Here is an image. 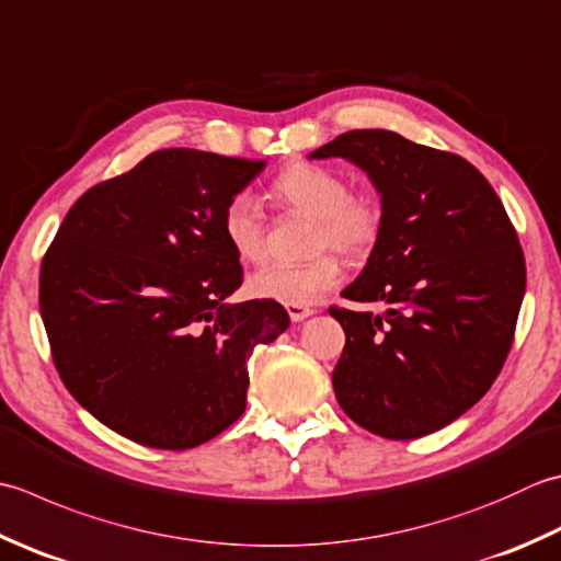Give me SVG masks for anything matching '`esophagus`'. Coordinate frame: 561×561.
<instances>
[{
	"label": "esophagus",
	"mask_w": 561,
	"mask_h": 561,
	"mask_svg": "<svg viewBox=\"0 0 561 561\" xmlns=\"http://www.w3.org/2000/svg\"><path fill=\"white\" fill-rule=\"evenodd\" d=\"M287 313L294 323H299V321H304V318L313 316V309L311 306H301V304H287Z\"/></svg>",
	"instance_id": "obj_1"
}]
</instances>
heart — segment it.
<instances>
[{
	"instance_id": "obj_1",
	"label": "heart",
	"mask_w": 561,
	"mask_h": 561,
	"mask_svg": "<svg viewBox=\"0 0 561 561\" xmlns=\"http://www.w3.org/2000/svg\"><path fill=\"white\" fill-rule=\"evenodd\" d=\"M272 194L291 211L316 218V250L333 248L347 257H362L375 248L381 233V211L350 194V184L331 168L316 162H291L272 182ZM221 233L238 260L257 262L265 255V224L248 194H233L221 211ZM343 279L335 255H318L304 265L260 267L248 277L255 299L279 304H313Z\"/></svg>"
}]
</instances>
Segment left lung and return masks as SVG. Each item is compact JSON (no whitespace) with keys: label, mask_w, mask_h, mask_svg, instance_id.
I'll list each match as a JSON object with an SVG mask.
<instances>
[{"label":"left lung","mask_w":561,"mask_h":561,"mask_svg":"<svg viewBox=\"0 0 561 561\" xmlns=\"http://www.w3.org/2000/svg\"><path fill=\"white\" fill-rule=\"evenodd\" d=\"M309 158L350 160L381 196V233L343 291L367 309H328L345 331L340 409L389 440L440 431L491 389L513 343L525 257L506 208L474 164L393 130H347Z\"/></svg>","instance_id":"8db88e82"}]
</instances>
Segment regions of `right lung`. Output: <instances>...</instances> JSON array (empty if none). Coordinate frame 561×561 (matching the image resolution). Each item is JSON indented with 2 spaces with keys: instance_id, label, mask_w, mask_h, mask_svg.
<instances>
[{
  "instance_id": "right-lung-1",
  "label": "right lung",
  "mask_w": 561,
  "mask_h": 561,
  "mask_svg": "<svg viewBox=\"0 0 561 561\" xmlns=\"http://www.w3.org/2000/svg\"><path fill=\"white\" fill-rule=\"evenodd\" d=\"M262 160L150 152L92 186L41 265V318L60 379L138 445L190 449L245 411L248 359L289 328L267 299L228 304L243 267L221 233Z\"/></svg>"
}]
</instances>
